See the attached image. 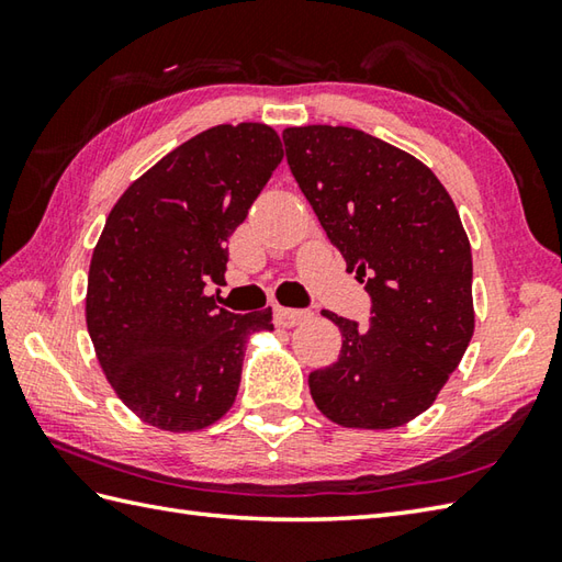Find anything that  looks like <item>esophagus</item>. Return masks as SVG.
Returning a JSON list of instances; mask_svg holds the SVG:
<instances>
[{"instance_id": "1", "label": "esophagus", "mask_w": 562, "mask_h": 562, "mask_svg": "<svg viewBox=\"0 0 562 562\" xmlns=\"http://www.w3.org/2000/svg\"><path fill=\"white\" fill-rule=\"evenodd\" d=\"M274 318H278V324L282 328H292L296 324H302V321L308 318V312H302V308H284V306H278L274 308Z\"/></svg>"}]
</instances>
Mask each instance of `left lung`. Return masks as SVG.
I'll use <instances>...</instances> for the list:
<instances>
[{"mask_svg":"<svg viewBox=\"0 0 562 562\" xmlns=\"http://www.w3.org/2000/svg\"><path fill=\"white\" fill-rule=\"evenodd\" d=\"M292 176L330 244L372 296V324L340 328L338 360L308 374L316 408L352 429L425 413L475 328L471 244L447 188L389 142L345 125L282 133Z\"/></svg>","mask_w":562,"mask_h":562,"instance_id":"left-lung-1","label":"left lung"}]
</instances>
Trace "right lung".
Segmentation results:
<instances>
[{"label":"right lung","instance_id":"right-lung-1","mask_svg":"<svg viewBox=\"0 0 562 562\" xmlns=\"http://www.w3.org/2000/svg\"><path fill=\"white\" fill-rule=\"evenodd\" d=\"M280 161L270 125H214L130 183L105 220L87 328L105 379L142 423L195 432L234 405L246 342L272 330V308L232 314L205 284L224 282L226 241Z\"/></svg>","mask_w":562,"mask_h":562}]
</instances>
